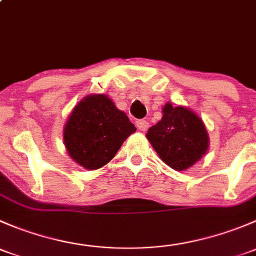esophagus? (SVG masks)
Listing matches in <instances>:
<instances>
[{
    "label": "esophagus",
    "mask_w": 256,
    "mask_h": 256,
    "mask_svg": "<svg viewBox=\"0 0 256 256\" xmlns=\"http://www.w3.org/2000/svg\"><path fill=\"white\" fill-rule=\"evenodd\" d=\"M136 126H138V128H140L141 131H146L147 128H148V121H147V120H138V122H136Z\"/></svg>",
    "instance_id": "esophagus-1"
}]
</instances>
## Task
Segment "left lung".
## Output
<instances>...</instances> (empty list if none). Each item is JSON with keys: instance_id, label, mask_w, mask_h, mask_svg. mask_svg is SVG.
<instances>
[{"instance_id": "1", "label": "left lung", "mask_w": 256, "mask_h": 256, "mask_svg": "<svg viewBox=\"0 0 256 256\" xmlns=\"http://www.w3.org/2000/svg\"><path fill=\"white\" fill-rule=\"evenodd\" d=\"M160 158L177 171L193 166L208 150L203 121L190 110L167 102L161 120L146 135Z\"/></svg>"}]
</instances>
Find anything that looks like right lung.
Here are the masks:
<instances>
[{"label":"right lung","mask_w":256,"mask_h":256,"mask_svg":"<svg viewBox=\"0 0 256 256\" xmlns=\"http://www.w3.org/2000/svg\"><path fill=\"white\" fill-rule=\"evenodd\" d=\"M136 128L105 95H90L74 108L64 128V144L72 158L86 170L112 161Z\"/></svg>","instance_id":"right-lung-1"}]
</instances>
